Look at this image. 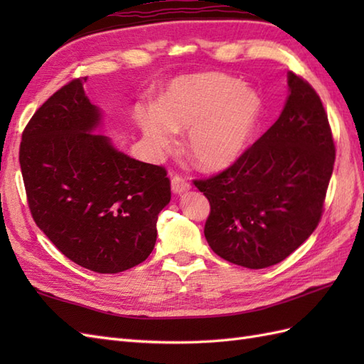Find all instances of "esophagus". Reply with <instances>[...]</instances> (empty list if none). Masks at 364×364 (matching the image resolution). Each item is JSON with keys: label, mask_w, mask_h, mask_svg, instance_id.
I'll return each instance as SVG.
<instances>
[{"label": "esophagus", "mask_w": 364, "mask_h": 364, "mask_svg": "<svg viewBox=\"0 0 364 364\" xmlns=\"http://www.w3.org/2000/svg\"><path fill=\"white\" fill-rule=\"evenodd\" d=\"M189 189H191V183L186 180V178H183L181 175L172 176V191L175 194H183V192H186Z\"/></svg>", "instance_id": "1"}]
</instances>
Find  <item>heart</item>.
<instances>
[{"label": "heart", "mask_w": 364, "mask_h": 364, "mask_svg": "<svg viewBox=\"0 0 364 364\" xmlns=\"http://www.w3.org/2000/svg\"><path fill=\"white\" fill-rule=\"evenodd\" d=\"M259 114V98L235 76L205 72L176 80L154 105L136 109V122L154 151L170 150L175 131H188L186 149L198 166L218 170L245 150Z\"/></svg>", "instance_id": "1"}]
</instances>
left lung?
Wrapping results in <instances>:
<instances>
[{
	"instance_id": "1",
	"label": "left lung",
	"mask_w": 364,
	"mask_h": 364,
	"mask_svg": "<svg viewBox=\"0 0 364 364\" xmlns=\"http://www.w3.org/2000/svg\"><path fill=\"white\" fill-rule=\"evenodd\" d=\"M280 117L233 164L194 180L210 202L205 237L233 264L264 269L288 258L319 225L335 166L321 97L289 72Z\"/></svg>"
}]
</instances>
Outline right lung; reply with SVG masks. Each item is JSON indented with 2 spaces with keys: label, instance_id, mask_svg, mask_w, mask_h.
<instances>
[{
  "label": "right lung",
  "instance_id": "1",
  "mask_svg": "<svg viewBox=\"0 0 364 364\" xmlns=\"http://www.w3.org/2000/svg\"><path fill=\"white\" fill-rule=\"evenodd\" d=\"M84 82L72 80L38 107L18 159L37 227L76 264L117 274L151 253L170 180L162 166L129 158L94 133L100 111Z\"/></svg>",
  "mask_w": 364,
  "mask_h": 364
}]
</instances>
